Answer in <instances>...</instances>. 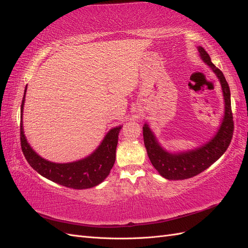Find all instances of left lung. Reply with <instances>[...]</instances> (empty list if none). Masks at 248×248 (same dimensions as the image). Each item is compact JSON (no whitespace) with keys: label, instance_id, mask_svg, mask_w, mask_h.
Returning a JSON list of instances; mask_svg holds the SVG:
<instances>
[{"label":"left lung","instance_id":"1","mask_svg":"<svg viewBox=\"0 0 248 248\" xmlns=\"http://www.w3.org/2000/svg\"><path fill=\"white\" fill-rule=\"evenodd\" d=\"M200 58L218 78L224 102V111L218 129L205 144L191 150L171 152L157 140L146 122L142 126L144 142L149 159L158 174L168 180H184L197 176L218 160L227 151L232 138L234 123L231 108V92L223 73L212 63L211 58L202 46H198Z\"/></svg>","mask_w":248,"mask_h":248}]
</instances>
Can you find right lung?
<instances>
[{
	"instance_id": "obj_1",
	"label": "right lung",
	"mask_w": 248,
	"mask_h": 248,
	"mask_svg": "<svg viewBox=\"0 0 248 248\" xmlns=\"http://www.w3.org/2000/svg\"><path fill=\"white\" fill-rule=\"evenodd\" d=\"M26 92L27 87L20 107V144L30 166L42 177L73 189L92 188L103 182L114 167L119 132L123 126L119 125L109 129L99 146L85 158L65 163L49 161L37 154L26 138L22 124Z\"/></svg>"
}]
</instances>
